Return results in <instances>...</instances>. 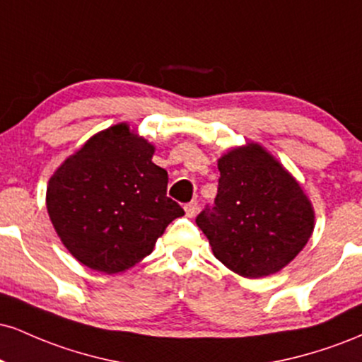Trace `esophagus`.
<instances>
[{"label":"esophagus","mask_w":362,"mask_h":362,"mask_svg":"<svg viewBox=\"0 0 362 362\" xmlns=\"http://www.w3.org/2000/svg\"><path fill=\"white\" fill-rule=\"evenodd\" d=\"M195 213H197V202H189V204H185V214L189 216V218H194Z\"/></svg>","instance_id":"obj_1"}]
</instances>
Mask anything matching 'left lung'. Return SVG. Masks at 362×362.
<instances>
[{
	"mask_svg": "<svg viewBox=\"0 0 362 362\" xmlns=\"http://www.w3.org/2000/svg\"><path fill=\"white\" fill-rule=\"evenodd\" d=\"M218 168L214 206L195 218L216 259L250 279L281 271L313 233L308 197L259 144L231 149Z\"/></svg>",
	"mask_w": 362,
	"mask_h": 362,
	"instance_id": "obj_1",
	"label": "left lung"
}]
</instances>
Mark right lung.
Returning <instances> with one entry per match:
<instances>
[{
  "mask_svg": "<svg viewBox=\"0 0 362 362\" xmlns=\"http://www.w3.org/2000/svg\"><path fill=\"white\" fill-rule=\"evenodd\" d=\"M153 144L117 124L86 141L51 177L49 218L83 265L105 274L127 271L185 214L167 195L168 173L153 163Z\"/></svg>",
  "mask_w": 362,
  "mask_h": 362,
  "instance_id": "1",
  "label": "right lung"
}]
</instances>
